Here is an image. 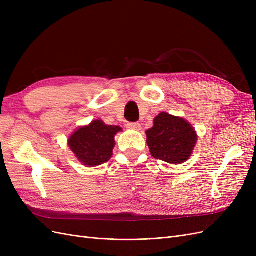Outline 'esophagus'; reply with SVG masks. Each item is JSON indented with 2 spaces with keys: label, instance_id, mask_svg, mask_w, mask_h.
<instances>
[{
  "label": "esophagus",
  "instance_id": "34e87169",
  "mask_svg": "<svg viewBox=\"0 0 256 256\" xmlns=\"http://www.w3.org/2000/svg\"><path fill=\"white\" fill-rule=\"evenodd\" d=\"M127 128L138 131V130H141V125L138 122H128L127 124Z\"/></svg>",
  "mask_w": 256,
  "mask_h": 256
}]
</instances>
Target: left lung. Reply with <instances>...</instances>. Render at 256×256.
<instances>
[{
  "label": "left lung",
  "mask_w": 256,
  "mask_h": 256,
  "mask_svg": "<svg viewBox=\"0 0 256 256\" xmlns=\"http://www.w3.org/2000/svg\"><path fill=\"white\" fill-rule=\"evenodd\" d=\"M146 136L152 156L173 164L188 160L198 140L187 120L164 112L154 120V127L146 131Z\"/></svg>",
  "instance_id": "obj_1"
}]
</instances>
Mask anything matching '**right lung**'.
Listing matches in <instances>:
<instances>
[{
	"label": "right lung",
	"instance_id": "1",
	"mask_svg": "<svg viewBox=\"0 0 256 256\" xmlns=\"http://www.w3.org/2000/svg\"><path fill=\"white\" fill-rule=\"evenodd\" d=\"M120 130L118 126H109L102 120H94L74 132L69 138L68 145L84 166H100L112 157L114 136Z\"/></svg>",
	"mask_w": 256,
	"mask_h": 256
}]
</instances>
